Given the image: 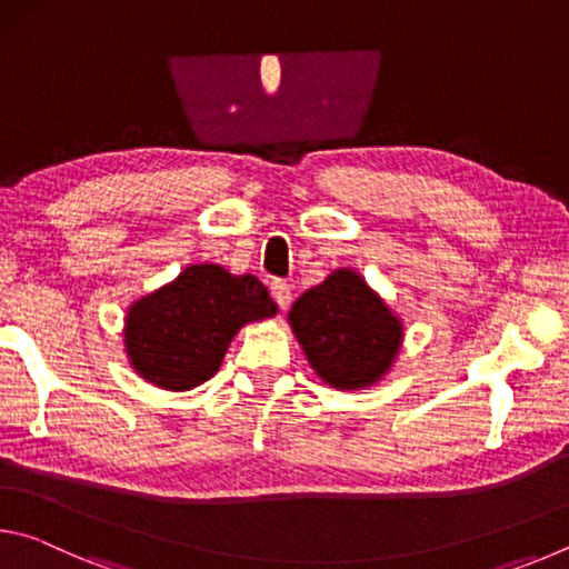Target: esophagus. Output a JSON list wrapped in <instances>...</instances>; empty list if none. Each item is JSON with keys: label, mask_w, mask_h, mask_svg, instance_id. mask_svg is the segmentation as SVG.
I'll return each instance as SVG.
<instances>
[{"label": "esophagus", "mask_w": 569, "mask_h": 569, "mask_svg": "<svg viewBox=\"0 0 569 569\" xmlns=\"http://www.w3.org/2000/svg\"><path fill=\"white\" fill-rule=\"evenodd\" d=\"M271 296L276 298V303H278V306H281V308H283V311H286V308H288V306H291V301H293L291 286H288L286 281H273V283H271Z\"/></svg>", "instance_id": "esophagus-1"}]
</instances>
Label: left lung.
<instances>
[{
    "instance_id": "obj_1",
    "label": "left lung",
    "mask_w": 569,
    "mask_h": 569,
    "mask_svg": "<svg viewBox=\"0 0 569 569\" xmlns=\"http://www.w3.org/2000/svg\"><path fill=\"white\" fill-rule=\"evenodd\" d=\"M288 323L311 369L341 391L371 387L389 373L403 339L399 316L351 268H336L298 296Z\"/></svg>"
}]
</instances>
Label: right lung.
<instances>
[{
	"label": "right lung",
	"mask_w": 569,
	"mask_h": 569,
	"mask_svg": "<svg viewBox=\"0 0 569 569\" xmlns=\"http://www.w3.org/2000/svg\"><path fill=\"white\" fill-rule=\"evenodd\" d=\"M271 316L276 303L256 276L196 263L130 306L124 351L146 381L168 391H190L216 377L240 326Z\"/></svg>",
	"instance_id": "obj_1"
}]
</instances>
